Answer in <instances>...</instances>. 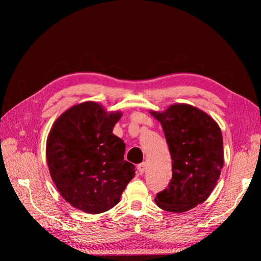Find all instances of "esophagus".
<instances>
[{
    "instance_id": "esophagus-1",
    "label": "esophagus",
    "mask_w": 261,
    "mask_h": 261,
    "mask_svg": "<svg viewBox=\"0 0 261 261\" xmlns=\"http://www.w3.org/2000/svg\"><path fill=\"white\" fill-rule=\"evenodd\" d=\"M147 169V164L146 163H142L140 165H138V170H139L140 174H143Z\"/></svg>"
}]
</instances>
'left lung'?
Returning <instances> with one entry per match:
<instances>
[{"label": "left lung", "mask_w": 261, "mask_h": 261, "mask_svg": "<svg viewBox=\"0 0 261 261\" xmlns=\"http://www.w3.org/2000/svg\"><path fill=\"white\" fill-rule=\"evenodd\" d=\"M151 114L163 126L173 160L168 188L154 202L168 212H186L203 203L219 180L224 162L222 132L208 114L188 104Z\"/></svg>", "instance_id": "8db88e82"}]
</instances>
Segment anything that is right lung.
<instances>
[{
  "label": "right lung",
  "mask_w": 261,
  "mask_h": 261,
  "mask_svg": "<svg viewBox=\"0 0 261 261\" xmlns=\"http://www.w3.org/2000/svg\"><path fill=\"white\" fill-rule=\"evenodd\" d=\"M121 116L84 102L65 111L49 132V173L65 201L83 212L115 206L136 175L135 166L124 160L125 143L112 134Z\"/></svg>",
  "instance_id": "add662e5"
}]
</instances>
